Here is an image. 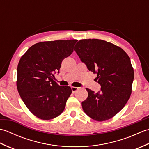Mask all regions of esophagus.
I'll list each match as a JSON object with an SVG mask.
<instances>
[{
	"label": "esophagus",
	"instance_id": "1",
	"mask_svg": "<svg viewBox=\"0 0 149 149\" xmlns=\"http://www.w3.org/2000/svg\"><path fill=\"white\" fill-rule=\"evenodd\" d=\"M71 89H72V92L74 93V92H75V91H76L79 89V88H77V87H74V86H72V87H71Z\"/></svg>",
	"mask_w": 149,
	"mask_h": 149
}]
</instances>
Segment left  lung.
<instances>
[{
    "instance_id": "1",
    "label": "left lung",
    "mask_w": 149,
    "mask_h": 149,
    "mask_svg": "<svg viewBox=\"0 0 149 149\" xmlns=\"http://www.w3.org/2000/svg\"><path fill=\"white\" fill-rule=\"evenodd\" d=\"M74 50L87 68L97 74L101 86L97 93L86 88L88 98L82 102L84 113L99 122L111 118L131 96L134 70L130 58L120 47L102 40H81Z\"/></svg>"
}]
</instances>
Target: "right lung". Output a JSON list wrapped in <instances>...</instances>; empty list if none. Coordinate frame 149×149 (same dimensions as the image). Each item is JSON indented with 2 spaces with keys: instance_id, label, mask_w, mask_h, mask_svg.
<instances>
[{
  "instance_id": "right-lung-1",
  "label": "right lung",
  "mask_w": 149,
  "mask_h": 149,
  "mask_svg": "<svg viewBox=\"0 0 149 149\" xmlns=\"http://www.w3.org/2000/svg\"><path fill=\"white\" fill-rule=\"evenodd\" d=\"M77 40L43 42L31 46L17 67V89L22 100L38 118L50 120L64 110L72 93L70 86H59L54 74L74 51Z\"/></svg>"
}]
</instances>
